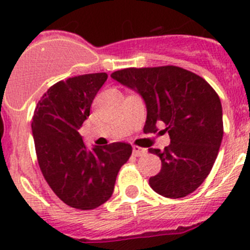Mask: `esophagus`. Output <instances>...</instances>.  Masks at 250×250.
I'll return each instance as SVG.
<instances>
[{
  "instance_id": "obj_1",
  "label": "esophagus",
  "mask_w": 250,
  "mask_h": 250,
  "mask_svg": "<svg viewBox=\"0 0 250 250\" xmlns=\"http://www.w3.org/2000/svg\"><path fill=\"white\" fill-rule=\"evenodd\" d=\"M146 152H147V149H145V148H141L138 147V146H133V156L141 157L143 156V154H146Z\"/></svg>"
}]
</instances>
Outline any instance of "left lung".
<instances>
[{"label":"left lung","mask_w":250,"mask_h":250,"mask_svg":"<svg viewBox=\"0 0 250 250\" xmlns=\"http://www.w3.org/2000/svg\"><path fill=\"white\" fill-rule=\"evenodd\" d=\"M113 80L141 94L147 107L145 133L168 132L169 146L149 148L161 158V172L149 178L152 189L163 197L183 198L208 177L223 138L222 103L201 76L177 66L125 68Z\"/></svg>","instance_id":"8db88e82"}]
</instances>
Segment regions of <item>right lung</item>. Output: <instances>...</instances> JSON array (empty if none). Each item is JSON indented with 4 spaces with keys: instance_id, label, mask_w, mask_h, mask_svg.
I'll return each mask as SVG.
<instances>
[{
    "instance_id": "right-lung-1",
    "label": "right lung",
    "mask_w": 250,
    "mask_h": 250,
    "mask_svg": "<svg viewBox=\"0 0 250 250\" xmlns=\"http://www.w3.org/2000/svg\"><path fill=\"white\" fill-rule=\"evenodd\" d=\"M107 77L102 72L60 81L38 101L32 117L44 179L61 201L81 210L108 201L117 174L132 154V146L123 142L88 149L78 132Z\"/></svg>"
}]
</instances>
